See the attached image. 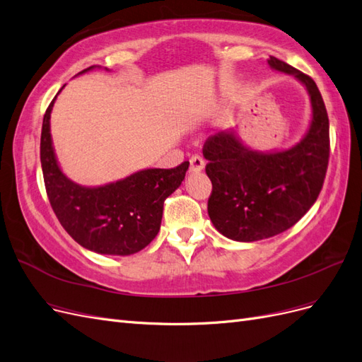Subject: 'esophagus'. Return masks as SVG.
Segmentation results:
<instances>
[{"mask_svg":"<svg viewBox=\"0 0 362 362\" xmlns=\"http://www.w3.org/2000/svg\"><path fill=\"white\" fill-rule=\"evenodd\" d=\"M205 168V161L199 156H193L190 158V173H199Z\"/></svg>","mask_w":362,"mask_h":362,"instance_id":"34e87169","label":"esophagus"}]
</instances>
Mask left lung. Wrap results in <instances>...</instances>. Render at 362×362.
<instances>
[{"mask_svg": "<svg viewBox=\"0 0 362 362\" xmlns=\"http://www.w3.org/2000/svg\"><path fill=\"white\" fill-rule=\"evenodd\" d=\"M267 63L305 87L311 120L303 137L286 149H252L234 129L205 141V172L213 184L208 216L234 242H259L298 223L319 198L329 160V119L314 80L273 56Z\"/></svg>", "mask_w": 362, "mask_h": 362, "instance_id": "1", "label": "left lung"}]
</instances>
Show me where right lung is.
<instances>
[{
    "label": "right lung",
    "instance_id": "add662e5",
    "mask_svg": "<svg viewBox=\"0 0 362 362\" xmlns=\"http://www.w3.org/2000/svg\"><path fill=\"white\" fill-rule=\"evenodd\" d=\"M93 69L101 66L78 75ZM57 95L43 116L40 136L42 172L52 210L83 247L103 255H133L158 234L164 199L180 187L190 163L175 169H141L104 185L76 184L63 173L52 145L51 112Z\"/></svg>",
    "mask_w": 362,
    "mask_h": 362
}]
</instances>
